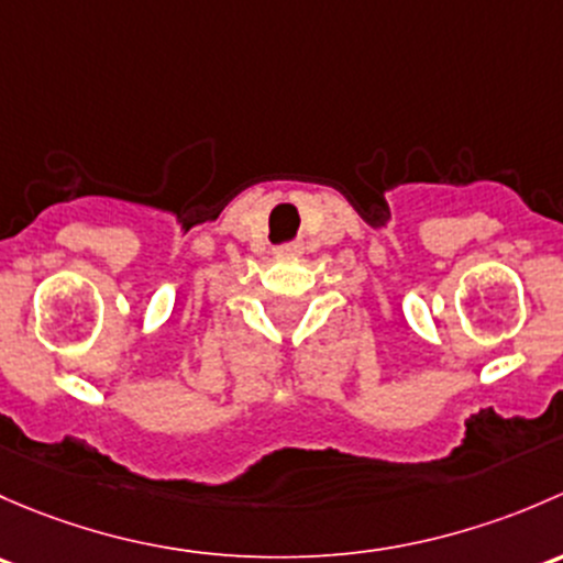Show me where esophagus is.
<instances>
[{
  "label": "esophagus",
  "mask_w": 563,
  "mask_h": 563,
  "mask_svg": "<svg viewBox=\"0 0 563 563\" xmlns=\"http://www.w3.org/2000/svg\"><path fill=\"white\" fill-rule=\"evenodd\" d=\"M282 252H284V254H295V252H298V246H284Z\"/></svg>",
  "instance_id": "obj_1"
}]
</instances>
